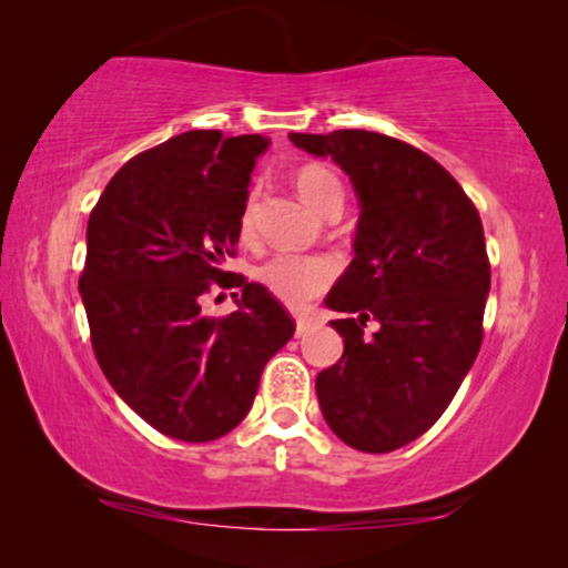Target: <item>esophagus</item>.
<instances>
[{"mask_svg": "<svg viewBox=\"0 0 568 568\" xmlns=\"http://www.w3.org/2000/svg\"><path fill=\"white\" fill-rule=\"evenodd\" d=\"M313 317H307V315H297V331H294V333H297V338H302V336H307V333H310V328H313Z\"/></svg>", "mask_w": 568, "mask_h": 568, "instance_id": "obj_1", "label": "esophagus"}]
</instances>
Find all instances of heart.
I'll return each mask as SVG.
<instances>
[{"label":"heart","instance_id":"b5f03b06","mask_svg":"<svg viewBox=\"0 0 568 568\" xmlns=\"http://www.w3.org/2000/svg\"><path fill=\"white\" fill-rule=\"evenodd\" d=\"M294 185H297L300 196L307 201L315 212H323V206L331 199H341V183L338 178L323 165H305L294 175ZM240 230L243 235H251L253 230V204L247 201L243 209V220H240ZM333 278V266L323 258H313V255L300 253H282L268 263H263L261 282L276 294L286 305H302V302L313 300L317 292L323 290Z\"/></svg>","mask_w":568,"mask_h":568}]
</instances>
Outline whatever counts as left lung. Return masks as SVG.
Returning a JSON list of instances; mask_svg holds the SVG:
<instances>
[{
    "label": "left lung",
    "mask_w": 568,
    "mask_h": 568,
    "mask_svg": "<svg viewBox=\"0 0 568 568\" xmlns=\"http://www.w3.org/2000/svg\"><path fill=\"white\" fill-rule=\"evenodd\" d=\"M290 139L336 162L359 201L354 258L325 297L348 313L331 321L344 356L317 375V403L348 447L393 453L445 414L478 356L484 224L455 178L406 142L362 129Z\"/></svg>",
    "instance_id": "left-lung-1"
}]
</instances>
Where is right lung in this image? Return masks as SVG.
<instances>
[{"mask_svg": "<svg viewBox=\"0 0 568 568\" xmlns=\"http://www.w3.org/2000/svg\"><path fill=\"white\" fill-rule=\"evenodd\" d=\"M268 144L185 131L129 160L90 214L80 294L92 348L113 390L165 437L212 442L235 429L266 362L294 336L266 286L222 268ZM224 281L241 290L239 310L204 316L200 297Z\"/></svg>", "mask_w": 568, "mask_h": 568, "instance_id": "add662e5", "label": "right lung"}]
</instances>
